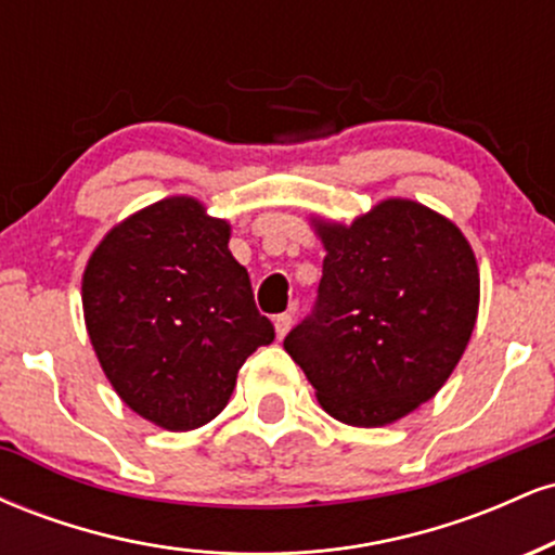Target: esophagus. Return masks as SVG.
I'll list each match as a JSON object with an SVG mask.
<instances>
[{"label": "esophagus", "instance_id": "34e87169", "mask_svg": "<svg viewBox=\"0 0 555 555\" xmlns=\"http://www.w3.org/2000/svg\"><path fill=\"white\" fill-rule=\"evenodd\" d=\"M292 326V313H279L273 318V328H276V339H284L286 331Z\"/></svg>", "mask_w": 555, "mask_h": 555}]
</instances>
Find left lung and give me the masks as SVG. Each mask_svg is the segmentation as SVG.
<instances>
[{"label":"left lung","mask_w":555,"mask_h":555,"mask_svg":"<svg viewBox=\"0 0 555 555\" xmlns=\"http://www.w3.org/2000/svg\"><path fill=\"white\" fill-rule=\"evenodd\" d=\"M326 247L313 315L286 334L323 410L380 428L438 393L473 336L480 273L460 227L388 197L349 227L313 219Z\"/></svg>","instance_id":"obj_1"}]
</instances>
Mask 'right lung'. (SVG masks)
<instances>
[{"mask_svg": "<svg viewBox=\"0 0 555 555\" xmlns=\"http://www.w3.org/2000/svg\"><path fill=\"white\" fill-rule=\"evenodd\" d=\"M82 315L119 399L167 430L211 423L242 362L273 341L229 224L188 195L109 229L82 273Z\"/></svg>", "mask_w": 555, "mask_h": 555, "instance_id": "1", "label": "right lung"}]
</instances>
